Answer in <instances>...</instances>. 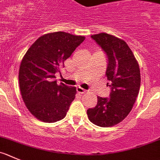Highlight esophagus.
Segmentation results:
<instances>
[{"label":"esophagus","mask_w":160,"mask_h":160,"mask_svg":"<svg viewBox=\"0 0 160 160\" xmlns=\"http://www.w3.org/2000/svg\"><path fill=\"white\" fill-rule=\"evenodd\" d=\"M77 92L80 93V94H83L84 92H86V90H84V89L80 87H77Z\"/></svg>","instance_id":"1"}]
</instances>
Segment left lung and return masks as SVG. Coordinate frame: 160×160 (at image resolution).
<instances>
[{
  "instance_id": "obj_1",
  "label": "left lung",
  "mask_w": 160,
  "mask_h": 160,
  "mask_svg": "<svg viewBox=\"0 0 160 160\" xmlns=\"http://www.w3.org/2000/svg\"><path fill=\"white\" fill-rule=\"evenodd\" d=\"M92 38L106 52L108 59L106 76L111 87L110 98L97 96V104L87 111L89 120L102 128L122 122L136 102L140 88L139 63L126 42L113 35L102 32Z\"/></svg>"
}]
</instances>
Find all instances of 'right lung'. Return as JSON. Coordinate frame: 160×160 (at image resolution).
I'll list each match as a JSON object with an SVG mask.
<instances>
[{
	"label": "right lung",
	"instance_id": "1",
	"mask_svg": "<svg viewBox=\"0 0 160 160\" xmlns=\"http://www.w3.org/2000/svg\"><path fill=\"white\" fill-rule=\"evenodd\" d=\"M84 39L65 32H50L39 37L24 54L19 69L20 89L25 106L39 120L54 123L65 117L77 88L57 84L55 73Z\"/></svg>",
	"mask_w": 160,
	"mask_h": 160
}]
</instances>
